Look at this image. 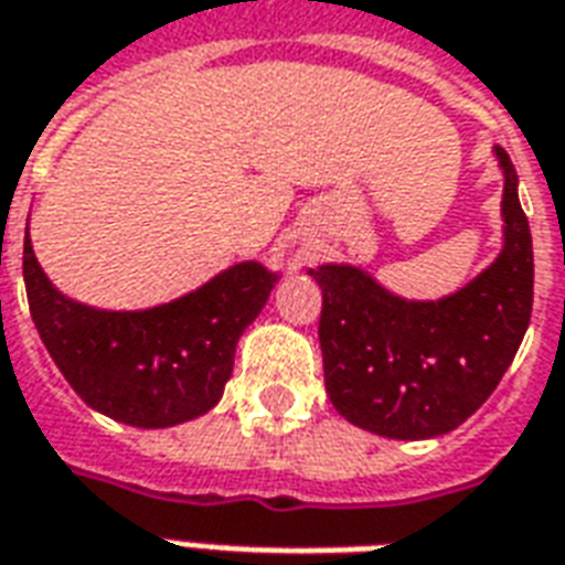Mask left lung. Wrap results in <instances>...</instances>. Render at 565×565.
Returning <instances> with one entry per match:
<instances>
[{
	"mask_svg": "<svg viewBox=\"0 0 565 565\" xmlns=\"http://www.w3.org/2000/svg\"><path fill=\"white\" fill-rule=\"evenodd\" d=\"M503 244L489 267L435 300L402 298L363 265L309 267L321 286L318 339L333 408L372 435L440 438L479 411L503 379L533 309V237L519 175L500 146Z\"/></svg>",
	"mask_w": 565,
	"mask_h": 565,
	"instance_id": "obj_1",
	"label": "left lung"
}]
</instances>
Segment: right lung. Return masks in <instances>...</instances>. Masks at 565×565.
<instances>
[{
	"mask_svg": "<svg viewBox=\"0 0 565 565\" xmlns=\"http://www.w3.org/2000/svg\"><path fill=\"white\" fill-rule=\"evenodd\" d=\"M279 277L249 258L169 303L100 309L53 286L25 228L23 282L41 342L88 408L134 428L181 426L217 405L237 339Z\"/></svg>",
	"mask_w": 565,
	"mask_h": 565,
	"instance_id": "1",
	"label": "right lung"
}]
</instances>
